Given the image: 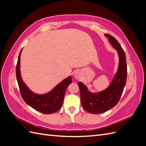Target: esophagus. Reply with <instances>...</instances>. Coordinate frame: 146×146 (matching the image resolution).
I'll list each match as a JSON object with an SVG mask.
<instances>
[{
	"instance_id": "obj_1",
	"label": "esophagus",
	"mask_w": 146,
	"mask_h": 146,
	"mask_svg": "<svg viewBox=\"0 0 146 146\" xmlns=\"http://www.w3.org/2000/svg\"><path fill=\"white\" fill-rule=\"evenodd\" d=\"M74 77H75V78L77 79V80H78V79L80 78V73H79V72H76V73H75L74 74Z\"/></svg>"
}]
</instances>
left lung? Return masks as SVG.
I'll use <instances>...</instances> for the list:
<instances>
[{"instance_id": "left-lung-1", "label": "left lung", "mask_w": 146, "mask_h": 146, "mask_svg": "<svg viewBox=\"0 0 146 146\" xmlns=\"http://www.w3.org/2000/svg\"><path fill=\"white\" fill-rule=\"evenodd\" d=\"M105 36L117 50L119 56L118 70L112 83L107 90L96 94L88 91L82 83H78L82 107L86 111L92 114L104 113L116 106L120 100L126 84L127 68L125 52L116 38L109 34H105Z\"/></svg>"}]
</instances>
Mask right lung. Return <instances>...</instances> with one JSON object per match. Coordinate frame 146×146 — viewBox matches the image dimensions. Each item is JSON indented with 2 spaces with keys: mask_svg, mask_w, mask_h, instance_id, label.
Here are the masks:
<instances>
[{
  "mask_svg": "<svg viewBox=\"0 0 146 146\" xmlns=\"http://www.w3.org/2000/svg\"><path fill=\"white\" fill-rule=\"evenodd\" d=\"M22 50L18 56L16 73V78L21 95L23 100L31 107L44 114L54 113L61 108L64 94L69 85L72 83L71 77L66 78L60 82L50 92L44 95H38L31 91L23 82L20 74V56Z\"/></svg>",
  "mask_w": 146,
  "mask_h": 146,
  "instance_id": "right-lung-1",
  "label": "right lung"
}]
</instances>
